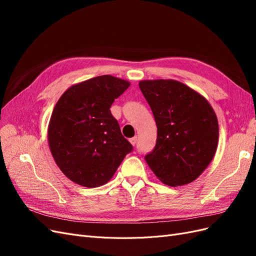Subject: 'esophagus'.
Wrapping results in <instances>:
<instances>
[{
	"label": "esophagus",
	"mask_w": 256,
	"mask_h": 256,
	"mask_svg": "<svg viewBox=\"0 0 256 256\" xmlns=\"http://www.w3.org/2000/svg\"><path fill=\"white\" fill-rule=\"evenodd\" d=\"M129 142L132 144V145H136V142H138V136H134V138H131L130 140H129Z\"/></svg>",
	"instance_id": "1"
}]
</instances>
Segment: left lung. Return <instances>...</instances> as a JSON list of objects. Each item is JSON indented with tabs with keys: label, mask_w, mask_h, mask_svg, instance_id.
Instances as JSON below:
<instances>
[{
	"label": "left lung",
	"mask_w": 256,
	"mask_h": 256,
	"mask_svg": "<svg viewBox=\"0 0 256 256\" xmlns=\"http://www.w3.org/2000/svg\"><path fill=\"white\" fill-rule=\"evenodd\" d=\"M138 86L157 126L154 150L145 161L171 187L194 182L214 159L219 143L218 118L208 100L180 81L143 80Z\"/></svg>",
	"instance_id": "1"
}]
</instances>
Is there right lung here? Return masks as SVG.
<instances>
[{
  "mask_svg": "<svg viewBox=\"0 0 256 256\" xmlns=\"http://www.w3.org/2000/svg\"><path fill=\"white\" fill-rule=\"evenodd\" d=\"M130 82L104 74L72 85L60 97L48 125L52 157L63 174L86 188L106 184L132 146L110 111Z\"/></svg>",
  "mask_w": 256,
  "mask_h": 256,
  "instance_id": "1",
  "label": "right lung"
}]
</instances>
